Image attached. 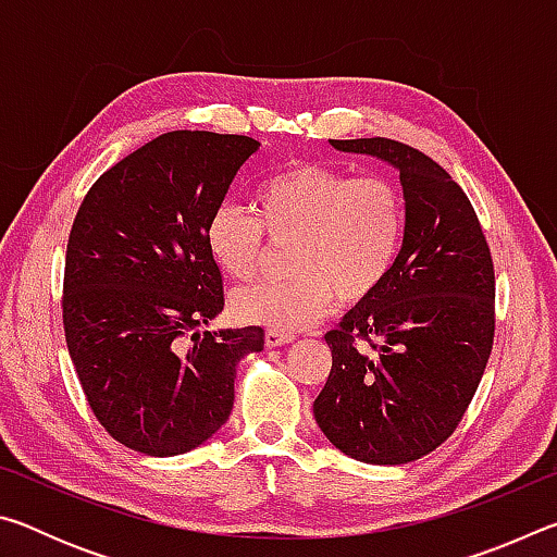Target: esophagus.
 Returning a JSON list of instances; mask_svg holds the SVG:
<instances>
[{"mask_svg": "<svg viewBox=\"0 0 557 557\" xmlns=\"http://www.w3.org/2000/svg\"><path fill=\"white\" fill-rule=\"evenodd\" d=\"M292 334H287V332H277V329H268L265 332V344L268 346H285V344H289L292 342Z\"/></svg>", "mask_w": 557, "mask_h": 557, "instance_id": "esophagus-1", "label": "esophagus"}]
</instances>
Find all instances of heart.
<instances>
[{"label": "heart", "instance_id": "1", "mask_svg": "<svg viewBox=\"0 0 557 557\" xmlns=\"http://www.w3.org/2000/svg\"><path fill=\"white\" fill-rule=\"evenodd\" d=\"M405 233V199L385 176H351L322 162H297L258 188V215L235 203L215 206L206 248L225 275L250 280L270 243L288 245L280 282H258L233 297L243 322L297 332L322 319L334 299L344 307L373 297L391 275Z\"/></svg>", "mask_w": 557, "mask_h": 557}]
</instances>
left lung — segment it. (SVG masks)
Returning a JSON list of instances; mask_svg holds the SVG:
<instances>
[{"label":"left lung","instance_id":"obj_1","mask_svg":"<svg viewBox=\"0 0 557 557\" xmlns=\"http://www.w3.org/2000/svg\"><path fill=\"white\" fill-rule=\"evenodd\" d=\"M400 172L405 235L391 275L324 338L332 371L314 418L366 465H408L465 418L496 329L494 260L461 186L435 159L388 137L332 139Z\"/></svg>","mask_w":557,"mask_h":557}]
</instances>
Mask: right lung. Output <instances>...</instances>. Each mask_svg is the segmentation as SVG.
I'll return each mask as SVG.
<instances>
[{
    "label": "right lung",
    "instance_id": "1",
    "mask_svg": "<svg viewBox=\"0 0 557 557\" xmlns=\"http://www.w3.org/2000/svg\"><path fill=\"white\" fill-rule=\"evenodd\" d=\"M260 143L174 129L110 166L73 219L63 332L92 414L149 457L199 447L233 410L235 366L260 326L196 332L223 312L206 223Z\"/></svg>",
    "mask_w": 557,
    "mask_h": 557
}]
</instances>
